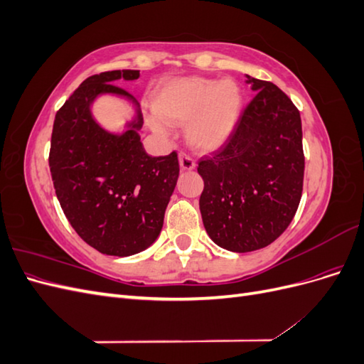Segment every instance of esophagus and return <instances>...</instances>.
<instances>
[{
  "mask_svg": "<svg viewBox=\"0 0 364 364\" xmlns=\"http://www.w3.org/2000/svg\"><path fill=\"white\" fill-rule=\"evenodd\" d=\"M179 164H181L182 170H194V167H196L194 159L188 155V153H185V151L179 153Z\"/></svg>",
  "mask_w": 364,
  "mask_h": 364,
  "instance_id": "obj_1",
  "label": "esophagus"
}]
</instances>
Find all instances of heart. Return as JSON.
I'll list each match as a JSON object with an SVG mask.
<instances>
[{
  "mask_svg": "<svg viewBox=\"0 0 364 364\" xmlns=\"http://www.w3.org/2000/svg\"><path fill=\"white\" fill-rule=\"evenodd\" d=\"M158 115L153 126L165 129V121L182 124L190 121L186 136L202 151L218 149L234 130L241 109L240 87L232 80L185 77L165 85L155 100Z\"/></svg>",
  "mask_w": 364,
  "mask_h": 364,
  "instance_id": "obj_1",
  "label": "heart"
}]
</instances>
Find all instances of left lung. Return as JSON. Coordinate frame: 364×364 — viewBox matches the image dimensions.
<instances>
[{"label":"left lung","mask_w":364,"mask_h":364,"mask_svg":"<svg viewBox=\"0 0 364 364\" xmlns=\"http://www.w3.org/2000/svg\"><path fill=\"white\" fill-rule=\"evenodd\" d=\"M255 97L225 144L199 161L208 235L230 252L273 243L301 202L305 156L301 114L277 85L247 75Z\"/></svg>","instance_id":"1"}]
</instances>
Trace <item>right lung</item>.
Returning <instances> with one entry per match:
<instances>
[{"mask_svg":"<svg viewBox=\"0 0 364 364\" xmlns=\"http://www.w3.org/2000/svg\"><path fill=\"white\" fill-rule=\"evenodd\" d=\"M136 70L87 77L54 118L50 171L59 203L79 237L98 252L129 257L147 249L164 225L179 178L178 153L153 158L141 144L142 118L123 135L95 123L91 102L98 94L132 97L115 80H135Z\"/></svg>","mask_w":364,"mask_h":364,"instance_id":"1","label":"right lung"}]
</instances>
